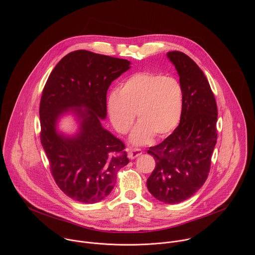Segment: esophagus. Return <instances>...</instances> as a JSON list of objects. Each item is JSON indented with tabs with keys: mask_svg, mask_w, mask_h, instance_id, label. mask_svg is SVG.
I'll return each instance as SVG.
<instances>
[{
	"mask_svg": "<svg viewBox=\"0 0 255 255\" xmlns=\"http://www.w3.org/2000/svg\"><path fill=\"white\" fill-rule=\"evenodd\" d=\"M141 154H142V151L140 149H138V148H131V149H129V151L128 153V156L129 159H134V158H136L137 156H139Z\"/></svg>",
	"mask_w": 255,
	"mask_h": 255,
	"instance_id": "esophagus-1",
	"label": "esophagus"
}]
</instances>
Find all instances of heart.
Wrapping results in <instances>:
<instances>
[{"label": "heart", "mask_w": 255, "mask_h": 255, "mask_svg": "<svg viewBox=\"0 0 255 255\" xmlns=\"http://www.w3.org/2000/svg\"><path fill=\"white\" fill-rule=\"evenodd\" d=\"M182 88L172 76L161 73H137L126 79L107 101L113 128L126 134L133 126L135 114L139 121L131 133L134 144L163 138L178 126L182 116Z\"/></svg>", "instance_id": "obj_1"}]
</instances>
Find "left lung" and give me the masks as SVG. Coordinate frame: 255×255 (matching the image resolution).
I'll use <instances>...</instances> for the list:
<instances>
[{"label": "left lung", "mask_w": 255, "mask_h": 255, "mask_svg": "<svg viewBox=\"0 0 255 255\" xmlns=\"http://www.w3.org/2000/svg\"><path fill=\"white\" fill-rule=\"evenodd\" d=\"M167 56L180 75L182 116L174 132L147 151L156 162L147 188L158 200L175 204L192 196L207 180L217 141L218 110L210 84L196 63L179 51Z\"/></svg>", "instance_id": "8db88e82"}]
</instances>
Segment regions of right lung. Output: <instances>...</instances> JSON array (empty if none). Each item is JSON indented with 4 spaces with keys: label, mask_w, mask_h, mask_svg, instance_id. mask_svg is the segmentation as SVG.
Segmentation results:
<instances>
[{
    "label": "right lung",
    "mask_w": 255,
    "mask_h": 255,
    "mask_svg": "<svg viewBox=\"0 0 255 255\" xmlns=\"http://www.w3.org/2000/svg\"><path fill=\"white\" fill-rule=\"evenodd\" d=\"M129 65L128 60L77 50L57 64L44 86L41 144L55 182L73 200L91 204L104 199L115 186L118 171L129 162L124 142L101 125L107 116V90ZM70 109H76L81 120L73 138L55 129L59 116Z\"/></svg>",
    "instance_id": "obj_1"
}]
</instances>
